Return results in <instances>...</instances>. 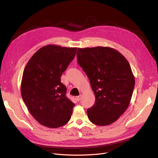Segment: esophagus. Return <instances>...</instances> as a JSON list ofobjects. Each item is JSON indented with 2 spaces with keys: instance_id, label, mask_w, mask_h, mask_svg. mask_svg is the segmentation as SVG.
Instances as JSON below:
<instances>
[{
  "instance_id": "obj_1",
  "label": "esophagus",
  "mask_w": 158,
  "mask_h": 158,
  "mask_svg": "<svg viewBox=\"0 0 158 158\" xmlns=\"http://www.w3.org/2000/svg\"><path fill=\"white\" fill-rule=\"evenodd\" d=\"M81 95H79V96H77V97H76V100H77V101H79L81 100Z\"/></svg>"
}]
</instances>
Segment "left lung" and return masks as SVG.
I'll return each mask as SVG.
<instances>
[{
    "instance_id": "8db88e82",
    "label": "left lung",
    "mask_w": 158,
    "mask_h": 158,
    "mask_svg": "<svg viewBox=\"0 0 158 158\" xmlns=\"http://www.w3.org/2000/svg\"><path fill=\"white\" fill-rule=\"evenodd\" d=\"M77 57L95 96L88 117L95 125H110L130 104L135 85L131 66L121 53L108 47L78 48Z\"/></svg>"
}]
</instances>
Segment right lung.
<instances>
[{"label":"right lung","instance_id":"right-lung-1","mask_svg":"<svg viewBox=\"0 0 158 158\" xmlns=\"http://www.w3.org/2000/svg\"><path fill=\"white\" fill-rule=\"evenodd\" d=\"M77 47L48 45L40 48L24 69L21 95L30 113L49 128L70 120L75 104L66 97L61 77L76 56Z\"/></svg>","mask_w":158,"mask_h":158}]
</instances>
